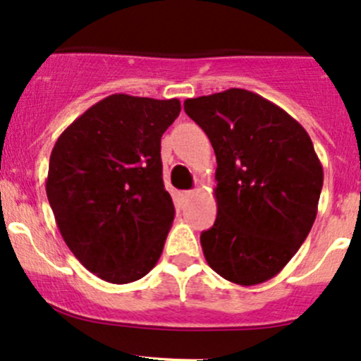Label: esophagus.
Returning <instances> with one entry per match:
<instances>
[{
  "label": "esophagus",
  "instance_id": "esophagus-1",
  "mask_svg": "<svg viewBox=\"0 0 361 361\" xmlns=\"http://www.w3.org/2000/svg\"><path fill=\"white\" fill-rule=\"evenodd\" d=\"M192 195H193V190H185V192H181V193H180V197H181V199H183V200L190 199Z\"/></svg>",
  "mask_w": 361,
  "mask_h": 361
}]
</instances>
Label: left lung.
<instances>
[{
	"mask_svg": "<svg viewBox=\"0 0 361 361\" xmlns=\"http://www.w3.org/2000/svg\"><path fill=\"white\" fill-rule=\"evenodd\" d=\"M216 154L218 216L202 231L207 264L238 286L273 279L308 237L324 168L305 128L252 91L187 98Z\"/></svg>",
	"mask_w": 361,
	"mask_h": 361,
	"instance_id": "8db88e82",
	"label": "left lung"
}]
</instances>
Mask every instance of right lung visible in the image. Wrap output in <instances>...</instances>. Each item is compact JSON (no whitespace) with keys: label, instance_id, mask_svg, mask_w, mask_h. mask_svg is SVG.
Here are the masks:
<instances>
[{"label":"right lung","instance_id":"right-lung-1","mask_svg":"<svg viewBox=\"0 0 361 361\" xmlns=\"http://www.w3.org/2000/svg\"><path fill=\"white\" fill-rule=\"evenodd\" d=\"M180 111L178 98L116 93L53 147L47 195L56 226L79 263L105 282L140 280L161 257L174 219L161 138Z\"/></svg>","mask_w":361,"mask_h":361}]
</instances>
